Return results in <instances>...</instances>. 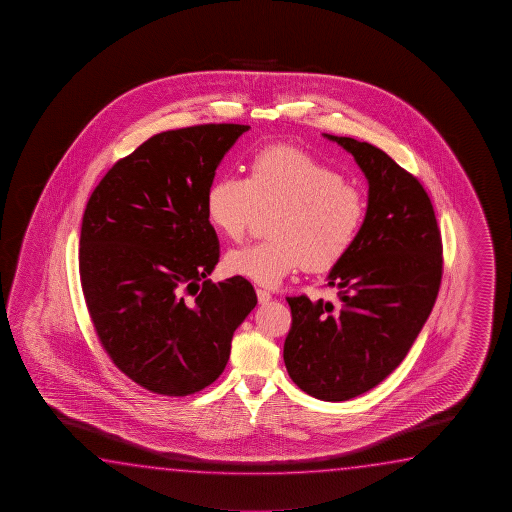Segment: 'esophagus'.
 I'll return each instance as SVG.
<instances>
[{
    "instance_id": "1",
    "label": "esophagus",
    "mask_w": 512,
    "mask_h": 512,
    "mask_svg": "<svg viewBox=\"0 0 512 512\" xmlns=\"http://www.w3.org/2000/svg\"><path fill=\"white\" fill-rule=\"evenodd\" d=\"M256 295H258V301H260V304H267L269 301H272V295H270V292L263 290V288H258V290H256Z\"/></svg>"
}]
</instances>
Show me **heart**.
<instances>
[{
    "label": "heart",
    "instance_id": "obj_1",
    "mask_svg": "<svg viewBox=\"0 0 512 512\" xmlns=\"http://www.w3.org/2000/svg\"><path fill=\"white\" fill-rule=\"evenodd\" d=\"M247 179L224 175L209 186L206 215L229 240H242L258 209L272 208L265 242L234 249L226 270L276 286L297 270L335 267L353 247L365 215L362 193L301 148L270 145L252 154Z\"/></svg>",
    "mask_w": 512,
    "mask_h": 512
}]
</instances>
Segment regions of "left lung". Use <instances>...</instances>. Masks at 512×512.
<instances>
[{
	"mask_svg": "<svg viewBox=\"0 0 512 512\" xmlns=\"http://www.w3.org/2000/svg\"><path fill=\"white\" fill-rule=\"evenodd\" d=\"M335 141L364 172L367 209L353 247L328 274L338 306L288 297L292 330L283 349L299 389L346 401L374 389L407 356L434 308L442 276L441 233L421 182L383 150Z\"/></svg>",
	"mask_w": 512,
	"mask_h": 512,
	"instance_id": "left-lung-1",
	"label": "left lung"
}]
</instances>
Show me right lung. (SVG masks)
Listing matches in <instances>:
<instances>
[{
  "label": "right lung",
  "mask_w": 512,
  "mask_h": 512,
  "mask_svg": "<svg viewBox=\"0 0 512 512\" xmlns=\"http://www.w3.org/2000/svg\"><path fill=\"white\" fill-rule=\"evenodd\" d=\"M249 129L211 123L156 134L87 200L78 252L87 310L116 367L156 394L188 396L215 382L258 303L242 276L208 279L220 247L206 193Z\"/></svg>",
  "instance_id": "1"
}]
</instances>
